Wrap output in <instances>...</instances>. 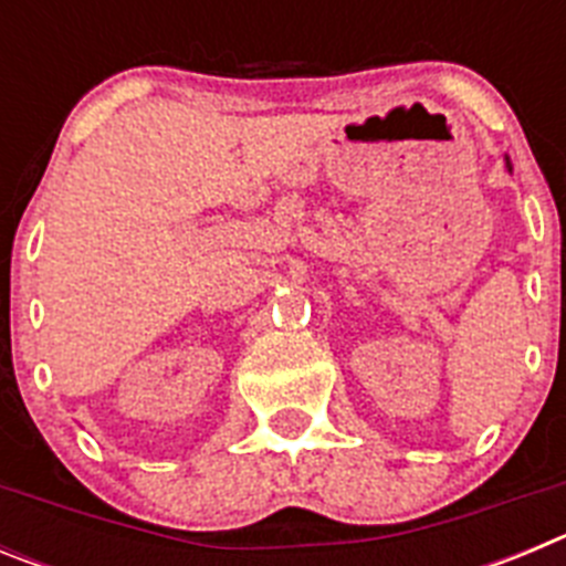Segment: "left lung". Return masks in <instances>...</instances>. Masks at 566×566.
Wrapping results in <instances>:
<instances>
[{"instance_id":"1","label":"left lung","mask_w":566,"mask_h":566,"mask_svg":"<svg viewBox=\"0 0 566 566\" xmlns=\"http://www.w3.org/2000/svg\"><path fill=\"white\" fill-rule=\"evenodd\" d=\"M507 167H510V161H507Z\"/></svg>"}]
</instances>
